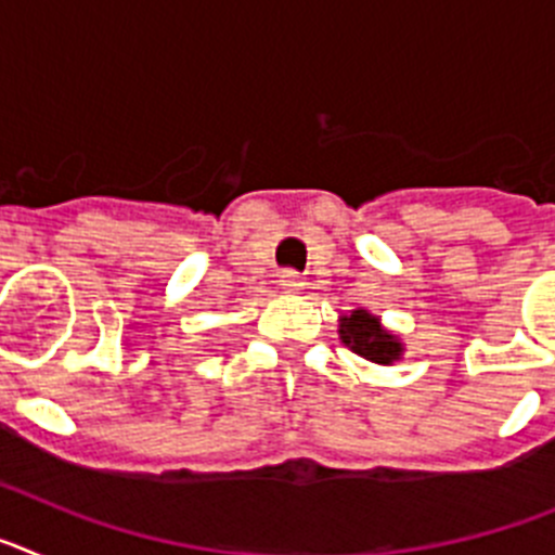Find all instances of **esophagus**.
I'll return each mask as SVG.
<instances>
[{"label": "esophagus", "instance_id": "obj_1", "mask_svg": "<svg viewBox=\"0 0 555 555\" xmlns=\"http://www.w3.org/2000/svg\"><path fill=\"white\" fill-rule=\"evenodd\" d=\"M278 278H281V288L283 292H300L302 286H306V283H302V274L297 272V269H283L281 274H278Z\"/></svg>", "mask_w": 555, "mask_h": 555}]
</instances>
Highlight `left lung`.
I'll use <instances>...</instances> for the list:
<instances>
[{"instance_id": "1", "label": "left lung", "mask_w": 555, "mask_h": 555, "mask_svg": "<svg viewBox=\"0 0 555 555\" xmlns=\"http://www.w3.org/2000/svg\"><path fill=\"white\" fill-rule=\"evenodd\" d=\"M338 333L352 352H358L366 361H375V364H389L403 350L400 341L391 333H386L380 322L366 311H352L350 317H341Z\"/></svg>"}]
</instances>
